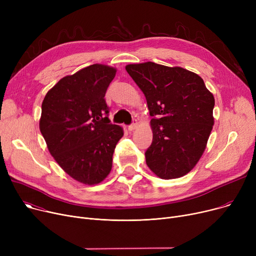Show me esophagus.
Wrapping results in <instances>:
<instances>
[{"instance_id": "obj_1", "label": "esophagus", "mask_w": 256, "mask_h": 256, "mask_svg": "<svg viewBox=\"0 0 256 256\" xmlns=\"http://www.w3.org/2000/svg\"><path fill=\"white\" fill-rule=\"evenodd\" d=\"M137 126H138V122H137V121H135V122L132 124L130 126H128V130H130V132H132L134 130L137 128Z\"/></svg>"}]
</instances>
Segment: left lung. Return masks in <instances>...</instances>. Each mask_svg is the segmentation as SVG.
Listing matches in <instances>:
<instances>
[{
  "label": "left lung",
  "instance_id": "8db88e82",
  "mask_svg": "<svg viewBox=\"0 0 256 256\" xmlns=\"http://www.w3.org/2000/svg\"><path fill=\"white\" fill-rule=\"evenodd\" d=\"M126 70L144 93L152 117L147 166L162 180L186 176L204 152L212 130V93L197 74L182 67L144 62Z\"/></svg>",
  "mask_w": 256,
  "mask_h": 256
}]
</instances>
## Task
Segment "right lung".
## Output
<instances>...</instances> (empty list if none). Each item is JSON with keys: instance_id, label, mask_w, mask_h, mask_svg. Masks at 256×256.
Here are the masks:
<instances>
[{"instance_id": "1", "label": "right lung", "mask_w": 256, "mask_h": 256, "mask_svg": "<svg viewBox=\"0 0 256 256\" xmlns=\"http://www.w3.org/2000/svg\"><path fill=\"white\" fill-rule=\"evenodd\" d=\"M116 68L92 64L62 78L48 91L39 128L50 154L70 178L85 184L102 182L112 169L124 128L110 124L104 96Z\"/></svg>"}]
</instances>
